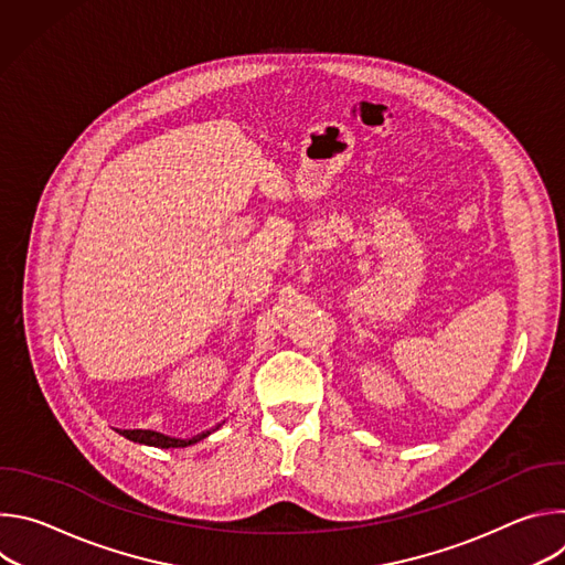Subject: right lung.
<instances>
[{
	"label": "right lung",
	"mask_w": 565,
	"mask_h": 565,
	"mask_svg": "<svg viewBox=\"0 0 565 565\" xmlns=\"http://www.w3.org/2000/svg\"><path fill=\"white\" fill-rule=\"evenodd\" d=\"M225 423V420H223ZM223 423H218L216 427L207 429V431H201L192 438H177V436H166L160 431H151V429H122L120 434L131 440V443H138V445H149V447H158V449H174V447H190V445H196L201 443L203 438H207L210 434H214Z\"/></svg>",
	"instance_id": "1"
}]
</instances>
